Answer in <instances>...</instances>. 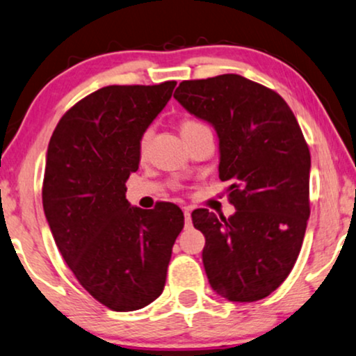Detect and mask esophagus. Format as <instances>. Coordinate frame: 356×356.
Returning <instances> with one entry per match:
<instances>
[{
  "mask_svg": "<svg viewBox=\"0 0 356 356\" xmlns=\"http://www.w3.org/2000/svg\"><path fill=\"white\" fill-rule=\"evenodd\" d=\"M184 216H186V226L192 225V218H191V208L186 207L184 208Z\"/></svg>",
  "mask_w": 356,
  "mask_h": 356,
  "instance_id": "obj_1",
  "label": "esophagus"
}]
</instances>
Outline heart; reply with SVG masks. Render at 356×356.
<instances>
[{
    "instance_id": "obj_1",
    "label": "heart",
    "mask_w": 356,
    "mask_h": 356,
    "mask_svg": "<svg viewBox=\"0 0 356 356\" xmlns=\"http://www.w3.org/2000/svg\"><path fill=\"white\" fill-rule=\"evenodd\" d=\"M202 129H208L205 123L198 122V120H192V118H188L181 125V134H187V131H195V130H202ZM148 143H149V131H146V134L141 135L140 138V156H145L146 154V149H148Z\"/></svg>"
}]
</instances>
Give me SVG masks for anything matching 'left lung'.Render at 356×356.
I'll return each mask as SVG.
<instances>
[{
  "label": "left lung",
  "mask_w": 356,
  "mask_h": 356,
  "mask_svg": "<svg viewBox=\"0 0 356 356\" xmlns=\"http://www.w3.org/2000/svg\"><path fill=\"white\" fill-rule=\"evenodd\" d=\"M174 97L220 138V179L236 213L197 208L208 282L229 301L273 293L295 267L309 218L311 154L280 94L239 74L182 81Z\"/></svg>",
  "instance_id": "left-lung-1"
}]
</instances>
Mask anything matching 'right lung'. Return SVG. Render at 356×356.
Wrapping results in <instances>:
<instances>
[{
    "label": "right lung",
    "mask_w": 356,
    "mask_h": 356,
    "mask_svg": "<svg viewBox=\"0 0 356 356\" xmlns=\"http://www.w3.org/2000/svg\"><path fill=\"white\" fill-rule=\"evenodd\" d=\"M175 81L106 86L65 112L47 151L42 202L54 239L84 290L127 312L161 296L184 213L159 202L130 207L140 138L172 96Z\"/></svg>",
    "instance_id": "add662e5"
}]
</instances>
